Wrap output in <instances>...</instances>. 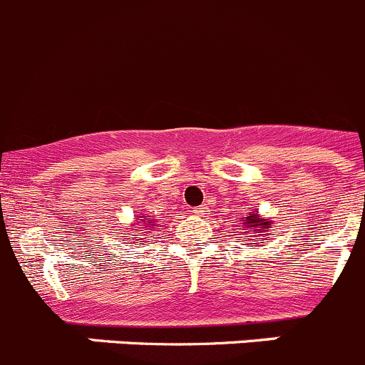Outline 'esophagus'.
<instances>
[{
	"instance_id": "1",
	"label": "esophagus",
	"mask_w": 365,
	"mask_h": 365,
	"mask_svg": "<svg viewBox=\"0 0 365 365\" xmlns=\"http://www.w3.org/2000/svg\"><path fill=\"white\" fill-rule=\"evenodd\" d=\"M206 212H208V208H206V206H197V208H193V213H195V215H199V217L205 215Z\"/></svg>"
}]
</instances>
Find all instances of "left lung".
<instances>
[{"label": "left lung", "mask_w": 365, "mask_h": 365, "mask_svg": "<svg viewBox=\"0 0 365 365\" xmlns=\"http://www.w3.org/2000/svg\"><path fill=\"white\" fill-rule=\"evenodd\" d=\"M244 219V217H242ZM269 220L267 219H260V215L259 213H250L248 217H246V219H244V222H242V226L244 228H248L250 232L252 233H259V235H267V228H269Z\"/></svg>", "instance_id": "1"}]
</instances>
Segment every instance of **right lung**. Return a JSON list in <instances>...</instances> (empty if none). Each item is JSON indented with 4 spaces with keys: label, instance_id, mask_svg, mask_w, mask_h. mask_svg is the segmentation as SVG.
Segmentation results:
<instances>
[{
    "label": "right lung",
    "instance_id": "obj_1",
    "mask_svg": "<svg viewBox=\"0 0 365 365\" xmlns=\"http://www.w3.org/2000/svg\"><path fill=\"white\" fill-rule=\"evenodd\" d=\"M137 220H143V219H137ZM145 224H148V220H145Z\"/></svg>",
    "mask_w": 365,
    "mask_h": 365
}]
</instances>
